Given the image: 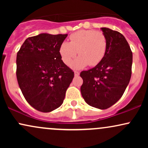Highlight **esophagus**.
<instances>
[{
	"label": "esophagus",
	"instance_id": "34e87169",
	"mask_svg": "<svg viewBox=\"0 0 148 148\" xmlns=\"http://www.w3.org/2000/svg\"><path fill=\"white\" fill-rule=\"evenodd\" d=\"M79 75V72H77V71H75V72H74V76H78Z\"/></svg>",
	"mask_w": 148,
	"mask_h": 148
}]
</instances>
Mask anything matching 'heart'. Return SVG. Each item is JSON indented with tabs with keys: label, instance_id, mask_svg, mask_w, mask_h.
Listing matches in <instances>:
<instances>
[{
	"label": "heart",
	"instance_id": "heart-1",
	"mask_svg": "<svg viewBox=\"0 0 148 148\" xmlns=\"http://www.w3.org/2000/svg\"><path fill=\"white\" fill-rule=\"evenodd\" d=\"M107 41L104 34L94 30H83L72 34L69 42L61 44L59 52L62 60L70 65L78 53V58L72 66L81 69L88 64L91 67L98 64L106 54Z\"/></svg>",
	"mask_w": 148,
	"mask_h": 148
}]
</instances>
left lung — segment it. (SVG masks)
Wrapping results in <instances>:
<instances>
[{
	"mask_svg": "<svg viewBox=\"0 0 148 148\" xmlns=\"http://www.w3.org/2000/svg\"><path fill=\"white\" fill-rule=\"evenodd\" d=\"M101 30L107 41L106 54L95 67L81 72V92L88 105L106 109L122 97L130 83L132 51L121 33L108 28Z\"/></svg>",
	"mask_w": 148,
	"mask_h": 148,
	"instance_id": "left-lung-1",
	"label": "left lung"
}]
</instances>
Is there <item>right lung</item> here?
Wrapping results in <instances>:
<instances>
[{
    "mask_svg": "<svg viewBox=\"0 0 148 148\" xmlns=\"http://www.w3.org/2000/svg\"><path fill=\"white\" fill-rule=\"evenodd\" d=\"M67 34L42 33L27 38L16 55V79L25 100L47 113L61 106L74 73L59 49Z\"/></svg>",
    "mask_w": 148,
    "mask_h": 148,
    "instance_id": "obj_1",
    "label": "right lung"
}]
</instances>
